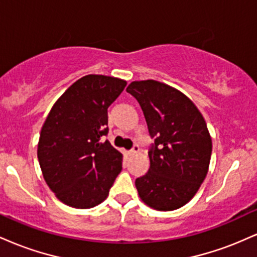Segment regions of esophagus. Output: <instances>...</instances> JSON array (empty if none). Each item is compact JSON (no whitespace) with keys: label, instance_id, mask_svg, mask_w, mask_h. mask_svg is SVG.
Here are the masks:
<instances>
[{"label":"esophagus","instance_id":"34e87169","mask_svg":"<svg viewBox=\"0 0 257 257\" xmlns=\"http://www.w3.org/2000/svg\"><path fill=\"white\" fill-rule=\"evenodd\" d=\"M139 151H140V147H139L138 145H134V147H133L131 151H129V155H131V156L137 155V153H138Z\"/></svg>","mask_w":257,"mask_h":257}]
</instances>
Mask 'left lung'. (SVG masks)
Segmentation results:
<instances>
[{"label": "left lung", "instance_id": "8db88e82", "mask_svg": "<svg viewBox=\"0 0 257 257\" xmlns=\"http://www.w3.org/2000/svg\"><path fill=\"white\" fill-rule=\"evenodd\" d=\"M126 91L140 104L155 139L149 172L135 180L140 199L159 211L181 208L208 174L213 144L205 120L192 100L162 82L134 81Z\"/></svg>", "mask_w": 257, "mask_h": 257}]
</instances>
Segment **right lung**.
Segmentation results:
<instances>
[{
	"label": "right lung",
	"mask_w": 257,
	"mask_h": 257,
	"mask_svg": "<svg viewBox=\"0 0 257 257\" xmlns=\"http://www.w3.org/2000/svg\"><path fill=\"white\" fill-rule=\"evenodd\" d=\"M125 85L110 76H84L65 90L44 120L38 162L44 181L64 204L89 209L107 198L123 156L102 139L108 106Z\"/></svg>",
	"instance_id": "obj_1"
}]
</instances>
